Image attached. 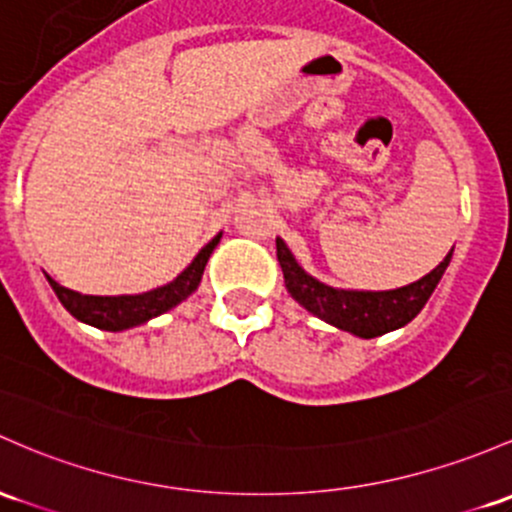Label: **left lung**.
I'll return each instance as SVG.
<instances>
[{"label":"left lung","mask_w":512,"mask_h":512,"mask_svg":"<svg viewBox=\"0 0 512 512\" xmlns=\"http://www.w3.org/2000/svg\"><path fill=\"white\" fill-rule=\"evenodd\" d=\"M277 260L282 265L286 291L291 299L299 301L308 313L318 316L333 328L357 335V338L372 340L391 330L403 328L423 311V306L440 284L442 274L452 260V250L430 274L418 282L389 291H359L328 286L320 279L311 277L303 269L282 238H277Z\"/></svg>","instance_id":"8db88e82"}]
</instances>
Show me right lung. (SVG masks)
Instances as JSON below:
<instances>
[{
	"mask_svg": "<svg viewBox=\"0 0 512 512\" xmlns=\"http://www.w3.org/2000/svg\"><path fill=\"white\" fill-rule=\"evenodd\" d=\"M218 243H221V233H218L211 243L201 247L199 255L192 260V265L184 269L182 274H177V279H172V282L165 286H157V289L143 291V294L89 296L80 294V291L67 289V286H60L53 277H48V274L46 279L48 284L53 286L60 303H63L77 320L94 325V328L99 330H109V333H121V330L148 323V320L172 311L174 306H179L184 299H189V296L199 289L206 262H209L211 252L216 250Z\"/></svg>",
	"mask_w": 512,
	"mask_h": 512,
	"instance_id": "obj_1",
	"label": "right lung"
}]
</instances>
